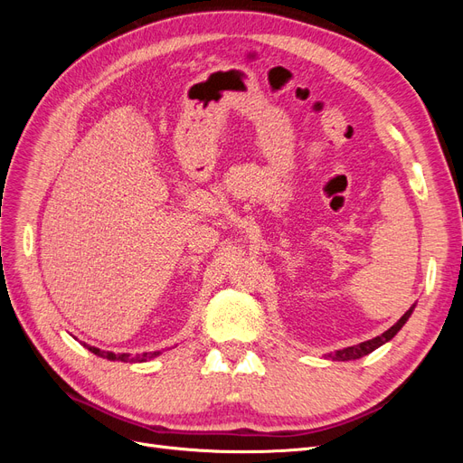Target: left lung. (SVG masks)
<instances>
[{
  "label": "left lung",
  "mask_w": 463,
  "mask_h": 463,
  "mask_svg": "<svg viewBox=\"0 0 463 463\" xmlns=\"http://www.w3.org/2000/svg\"><path fill=\"white\" fill-rule=\"evenodd\" d=\"M413 309H415V305H411V307H410V311H405V315L396 322L394 326H390L386 332H383L381 335H376V338L367 340V342H361V344L352 345V347L338 349V352L328 354V357H330L332 361H354V359H361V357L369 355L371 352H374L376 347H381V345H384L386 342H390L392 338H394V335L402 330V326L405 325V322H408V318L411 317Z\"/></svg>",
  "instance_id": "left-lung-1"
}]
</instances>
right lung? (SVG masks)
Returning <instances> with one entry per match:
<instances>
[{"label":"right lung","instance_id":"1","mask_svg":"<svg viewBox=\"0 0 463 463\" xmlns=\"http://www.w3.org/2000/svg\"><path fill=\"white\" fill-rule=\"evenodd\" d=\"M89 349H90V352H92L94 355H98V357H104V359H109V361H129V363H143V361H150V359H154L156 355H160V352H154V354H143V355L131 357V355H128V354L116 355V354H111V352H100V349L92 347V345H89Z\"/></svg>","mask_w":463,"mask_h":463}]
</instances>
